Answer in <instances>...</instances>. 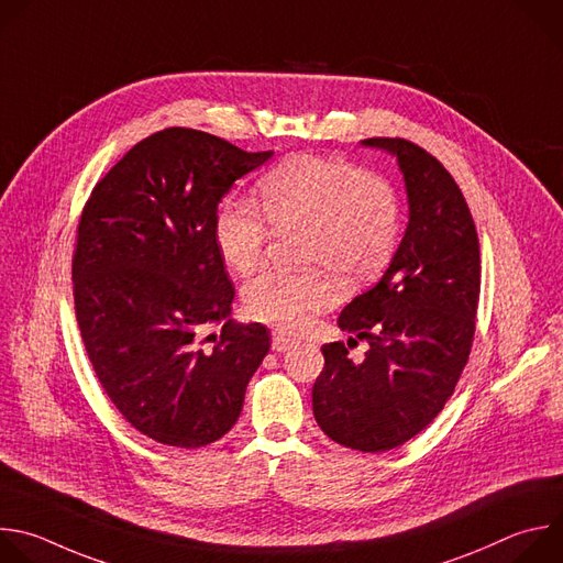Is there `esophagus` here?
I'll use <instances>...</instances> for the list:
<instances>
[{
	"instance_id": "obj_1",
	"label": "esophagus",
	"mask_w": 563,
	"mask_h": 563,
	"mask_svg": "<svg viewBox=\"0 0 563 563\" xmlns=\"http://www.w3.org/2000/svg\"><path fill=\"white\" fill-rule=\"evenodd\" d=\"M295 344V340H290V336H286L284 332H273V351L275 353H286L290 351Z\"/></svg>"
}]
</instances>
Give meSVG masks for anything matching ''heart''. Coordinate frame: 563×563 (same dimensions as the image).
Here are the masks:
<instances>
[{
  "label": "heart",
  "mask_w": 563,
  "mask_h": 563,
  "mask_svg": "<svg viewBox=\"0 0 563 563\" xmlns=\"http://www.w3.org/2000/svg\"><path fill=\"white\" fill-rule=\"evenodd\" d=\"M262 206L275 231L306 229L303 257L349 284L375 277L393 255L399 210L390 188L360 166L319 155H297L260 184ZM271 227L246 199L221 206L214 219L217 251L233 273H253L266 251ZM336 299L325 271L290 275L266 271L244 288L253 319L282 330H301Z\"/></svg>",
  "instance_id": "obj_1"
}]
</instances>
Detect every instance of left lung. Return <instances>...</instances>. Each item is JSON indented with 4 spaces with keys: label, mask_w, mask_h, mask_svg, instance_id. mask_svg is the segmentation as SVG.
Here are the masks:
<instances>
[{
    "label": "left lung",
    "mask_w": 563,
    "mask_h": 563,
    "mask_svg": "<svg viewBox=\"0 0 563 563\" xmlns=\"http://www.w3.org/2000/svg\"><path fill=\"white\" fill-rule=\"evenodd\" d=\"M362 146L397 159L408 223L382 279L336 321L353 334L349 342H368L366 357L355 364L340 342L321 349L325 366L312 386V412L332 441L384 453L441 412L468 362L479 242L460 186L430 153L399 137Z\"/></svg>",
    "instance_id": "obj_1"
}]
</instances>
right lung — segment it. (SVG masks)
Instances as JSON below:
<instances>
[{
	"instance_id": "add662e5",
	"label": "right lung",
	"mask_w": 563,
	"mask_h": 563,
	"mask_svg": "<svg viewBox=\"0 0 563 563\" xmlns=\"http://www.w3.org/2000/svg\"><path fill=\"white\" fill-rule=\"evenodd\" d=\"M271 157L166 129L112 166L84 208L81 342L110 401L159 443L190 451L227 434L271 349L266 325L231 319L235 288L214 244L219 199ZM212 324L222 332L203 338Z\"/></svg>"
}]
</instances>
